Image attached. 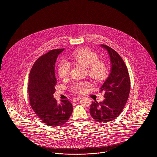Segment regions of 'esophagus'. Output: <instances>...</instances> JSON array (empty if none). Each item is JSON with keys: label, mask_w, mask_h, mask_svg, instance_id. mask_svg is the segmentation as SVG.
<instances>
[{"label": "esophagus", "mask_w": 157, "mask_h": 157, "mask_svg": "<svg viewBox=\"0 0 157 157\" xmlns=\"http://www.w3.org/2000/svg\"><path fill=\"white\" fill-rule=\"evenodd\" d=\"M81 97L80 96H78L77 98H73L72 99V100H73V102H76V101H79L80 99H81Z\"/></svg>", "instance_id": "obj_1"}]
</instances>
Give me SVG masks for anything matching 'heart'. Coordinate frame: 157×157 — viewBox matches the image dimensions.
<instances>
[{"label":"heart","mask_w":157,"mask_h":157,"mask_svg":"<svg viewBox=\"0 0 157 157\" xmlns=\"http://www.w3.org/2000/svg\"><path fill=\"white\" fill-rule=\"evenodd\" d=\"M71 58L78 64L87 68L88 75L94 81L100 82L104 80L108 75L109 69L107 63L99 59L98 55L87 48H82L76 51ZM70 71V66L66 61H61L58 67V73L60 78L68 77ZM89 85L88 81H76L70 86L71 90L81 93L87 86Z\"/></svg>","instance_id":"b5f03b06"}]
</instances>
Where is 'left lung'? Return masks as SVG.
<instances>
[{"label":"left lung","instance_id":"obj_1","mask_svg":"<svg viewBox=\"0 0 157 157\" xmlns=\"http://www.w3.org/2000/svg\"><path fill=\"white\" fill-rule=\"evenodd\" d=\"M101 47L109 53L110 73L100 88L101 92H105V99L102 102H93L89 110L94 120L105 123L115 119L124 109L130 93V81L127 66L120 55L105 44Z\"/></svg>","mask_w":157,"mask_h":157}]
</instances>
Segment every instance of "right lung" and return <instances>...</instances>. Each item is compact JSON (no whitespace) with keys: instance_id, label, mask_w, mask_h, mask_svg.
<instances>
[{"instance_id":"right-lung-1","label":"right lung","mask_w":157,"mask_h":157,"mask_svg":"<svg viewBox=\"0 0 157 157\" xmlns=\"http://www.w3.org/2000/svg\"><path fill=\"white\" fill-rule=\"evenodd\" d=\"M64 50H53L40 56L33 64L29 75L28 88L31 107L43 123L52 127L64 124L73 110L69 101L61 100L58 103L53 98L57 82L55 65Z\"/></svg>"}]
</instances>
